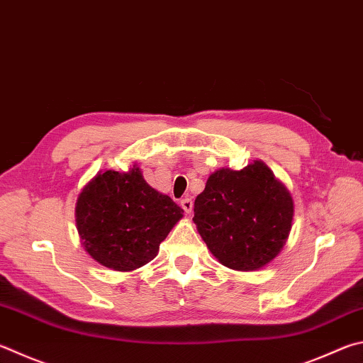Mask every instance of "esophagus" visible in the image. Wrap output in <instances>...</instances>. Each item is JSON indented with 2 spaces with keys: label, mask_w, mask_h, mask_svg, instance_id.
Wrapping results in <instances>:
<instances>
[{
  "label": "esophagus",
  "mask_w": 363,
  "mask_h": 363,
  "mask_svg": "<svg viewBox=\"0 0 363 363\" xmlns=\"http://www.w3.org/2000/svg\"><path fill=\"white\" fill-rule=\"evenodd\" d=\"M181 206H182L184 211H186L187 214H190V213H192V209H194V201L190 200V199H184L181 201Z\"/></svg>",
  "instance_id": "34e87169"
}]
</instances>
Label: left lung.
Instances as JSON below:
<instances>
[{"label":"left lung","mask_w":363,"mask_h":363,"mask_svg":"<svg viewBox=\"0 0 363 363\" xmlns=\"http://www.w3.org/2000/svg\"><path fill=\"white\" fill-rule=\"evenodd\" d=\"M194 213L199 233L222 265L254 272L284 247L294 200L273 171L255 160L241 171H214L196 196Z\"/></svg>","instance_id":"obj_1"}]
</instances>
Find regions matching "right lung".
<instances>
[{"mask_svg":"<svg viewBox=\"0 0 363 363\" xmlns=\"http://www.w3.org/2000/svg\"><path fill=\"white\" fill-rule=\"evenodd\" d=\"M184 211L144 181L138 164L127 173L100 171L76 203L82 246L103 267L133 272L159 254Z\"/></svg>","mask_w":363,"mask_h":363,"instance_id":"1","label":"right lung"}]
</instances>
